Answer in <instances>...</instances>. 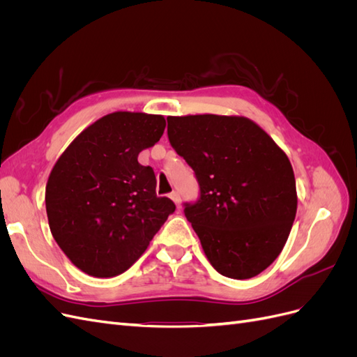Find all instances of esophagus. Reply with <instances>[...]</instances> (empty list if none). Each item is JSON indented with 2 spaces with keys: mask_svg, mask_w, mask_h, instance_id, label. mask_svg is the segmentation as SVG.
I'll list each match as a JSON object with an SVG mask.
<instances>
[{
  "mask_svg": "<svg viewBox=\"0 0 357 357\" xmlns=\"http://www.w3.org/2000/svg\"><path fill=\"white\" fill-rule=\"evenodd\" d=\"M169 198H171L172 201H174V204L177 205V208L181 207V198H180V193H178V192L172 190V192L169 193Z\"/></svg>",
  "mask_w": 357,
  "mask_h": 357,
  "instance_id": "obj_1",
  "label": "esophagus"
}]
</instances>
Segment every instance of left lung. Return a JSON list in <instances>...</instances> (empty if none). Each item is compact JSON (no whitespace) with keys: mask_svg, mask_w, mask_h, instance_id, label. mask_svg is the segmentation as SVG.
<instances>
[{"mask_svg":"<svg viewBox=\"0 0 357 357\" xmlns=\"http://www.w3.org/2000/svg\"><path fill=\"white\" fill-rule=\"evenodd\" d=\"M172 149L195 171L185 215L218 273L261 274L282 253L296 215L294 168L274 139L240 116H169Z\"/></svg>","mask_w":357,"mask_h":357,"instance_id":"obj_1","label":"left lung"}]
</instances>
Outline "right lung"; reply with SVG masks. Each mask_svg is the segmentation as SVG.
<instances>
[{
  "instance_id": "right-lung-1",
  "label": "right lung",
  "mask_w": 357,
  "mask_h": 357,
  "mask_svg": "<svg viewBox=\"0 0 357 357\" xmlns=\"http://www.w3.org/2000/svg\"><path fill=\"white\" fill-rule=\"evenodd\" d=\"M159 114L116 112L88 126L66 149L46 186L53 238L92 277L125 273L142 256L176 205L156 195L142 150L164 134Z\"/></svg>"
}]
</instances>
